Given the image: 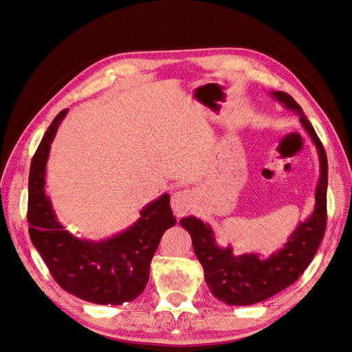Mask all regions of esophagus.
Wrapping results in <instances>:
<instances>
[{"label":"esophagus","mask_w":352,"mask_h":352,"mask_svg":"<svg viewBox=\"0 0 352 352\" xmlns=\"http://www.w3.org/2000/svg\"><path fill=\"white\" fill-rule=\"evenodd\" d=\"M194 192L191 190H182L171 195V209L176 217H184L191 210L194 204Z\"/></svg>","instance_id":"obj_1"}]
</instances>
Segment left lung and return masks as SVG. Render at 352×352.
<instances>
[{"instance_id": "left-lung-1", "label": "left lung", "mask_w": 352, "mask_h": 352, "mask_svg": "<svg viewBox=\"0 0 352 352\" xmlns=\"http://www.w3.org/2000/svg\"><path fill=\"white\" fill-rule=\"evenodd\" d=\"M287 109L296 111L300 122L309 133L320 157V181L315 191V209L305 222H300L284 248L269 258L256 254L234 255L230 246L219 248L209 224L195 217L181 219V226L191 234L197 258L204 269V280L213 297L231 306H248L263 302L288 288L300 278L318 251L327 227V155L314 126L302 107L287 92H272Z\"/></svg>"}]
</instances>
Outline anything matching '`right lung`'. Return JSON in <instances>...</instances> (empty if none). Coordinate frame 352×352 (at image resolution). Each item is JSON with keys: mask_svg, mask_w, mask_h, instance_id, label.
Here are the masks:
<instances>
[{"mask_svg": "<svg viewBox=\"0 0 352 352\" xmlns=\"http://www.w3.org/2000/svg\"><path fill=\"white\" fill-rule=\"evenodd\" d=\"M67 115L61 110L34 153L28 181L30 237L50 275L67 293L97 305H122L139 297L149 280L151 260L164 231L176 224L170 195L162 194L122 233L92 242L59 224L45 192L50 143Z\"/></svg>", "mask_w": 352, "mask_h": 352, "instance_id": "obj_1", "label": "right lung"}]
</instances>
